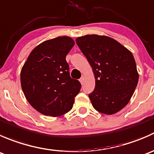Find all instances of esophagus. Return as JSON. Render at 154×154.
<instances>
[{"mask_svg": "<svg viewBox=\"0 0 154 154\" xmlns=\"http://www.w3.org/2000/svg\"><path fill=\"white\" fill-rule=\"evenodd\" d=\"M80 82L81 84H83V82H84V77H81V78L80 79Z\"/></svg>", "mask_w": 154, "mask_h": 154, "instance_id": "obj_1", "label": "esophagus"}]
</instances>
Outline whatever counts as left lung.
Returning <instances> with one entry per match:
<instances>
[{"label": "left lung", "mask_w": 154, "mask_h": 154, "mask_svg": "<svg viewBox=\"0 0 154 154\" xmlns=\"http://www.w3.org/2000/svg\"><path fill=\"white\" fill-rule=\"evenodd\" d=\"M76 42L94 71L95 88L88 94L93 107L103 114L118 112L129 103L139 80L133 54L105 35H84Z\"/></svg>", "instance_id": "8db88e82"}]
</instances>
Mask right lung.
<instances>
[{"label": "right lung", "instance_id": "1", "mask_svg": "<svg viewBox=\"0 0 154 154\" xmlns=\"http://www.w3.org/2000/svg\"><path fill=\"white\" fill-rule=\"evenodd\" d=\"M74 40L60 36L43 42L29 55L21 71V84L29 104L45 116H61L71 109L81 88L70 77L66 55Z\"/></svg>", "mask_w": 154, "mask_h": 154}]
</instances>
